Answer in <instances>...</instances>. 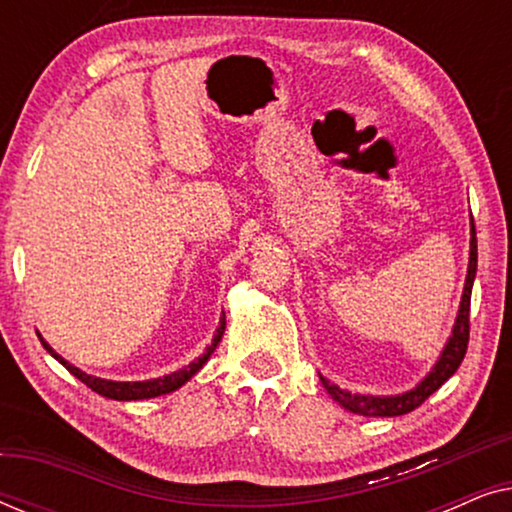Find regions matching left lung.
Here are the masks:
<instances>
[{
    "label": "left lung",
    "instance_id": "left-lung-1",
    "mask_svg": "<svg viewBox=\"0 0 512 512\" xmlns=\"http://www.w3.org/2000/svg\"><path fill=\"white\" fill-rule=\"evenodd\" d=\"M475 272H478V240H475V226L471 216V251H468V270H466V282L464 293H461V303L457 319H454L452 335L447 338L443 352H440L438 361L433 363V368L419 380L415 387L403 391V394H391V396H370V394H352V391L340 389L338 384L326 380L324 375H319L321 384H324L333 401H338L342 408L354 412V415L363 417H398L408 415L415 408H419L433 391H438L450 377L457 373V368L464 361L466 347H468V310H471V291L475 282Z\"/></svg>",
    "mask_w": 512,
    "mask_h": 512
}]
</instances>
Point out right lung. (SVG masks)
<instances>
[{
  "mask_svg": "<svg viewBox=\"0 0 512 512\" xmlns=\"http://www.w3.org/2000/svg\"><path fill=\"white\" fill-rule=\"evenodd\" d=\"M223 331H226V314H221L219 326H216V333H214L212 342H209V345L205 347V352H202L198 359H193L191 363H188V366L174 370V373H170V375L153 377V380H142V382H116V380H104V377H95V375L83 373L81 368H76L69 361L62 359V356L55 352V349L48 345L44 338H41V333H37V335H39L41 345H44L46 352L51 354L55 361H60L62 366L69 370V373H72L74 377H79V380L86 384V387L97 391L100 396L114 398V401H144V398L165 396V394H172V391H177L179 387H184V384L191 380V377L198 373V370L209 361V356L214 354V349L219 347V342L223 338Z\"/></svg>",
  "mask_w": 512,
  "mask_h": 512,
  "instance_id": "1",
  "label": "right lung"
}]
</instances>
